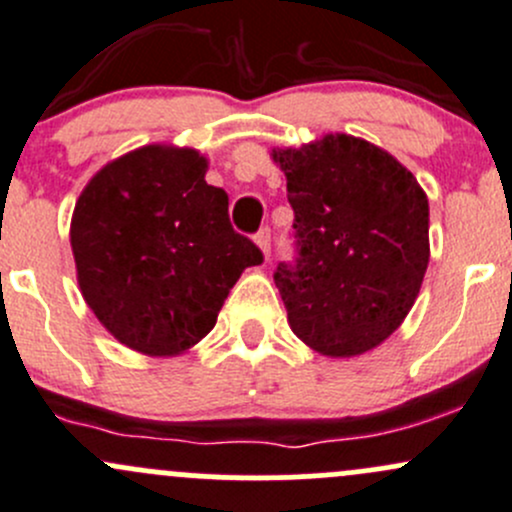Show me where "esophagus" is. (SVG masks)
Segmentation results:
<instances>
[{"instance_id":"esophagus-1","label":"esophagus","mask_w":512,"mask_h":512,"mask_svg":"<svg viewBox=\"0 0 512 512\" xmlns=\"http://www.w3.org/2000/svg\"><path fill=\"white\" fill-rule=\"evenodd\" d=\"M256 244H258V249L263 251V256H266V261H268V256H271V229H268V226H263V229L258 231Z\"/></svg>"}]
</instances>
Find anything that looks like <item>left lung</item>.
<instances>
[{"mask_svg": "<svg viewBox=\"0 0 512 512\" xmlns=\"http://www.w3.org/2000/svg\"><path fill=\"white\" fill-rule=\"evenodd\" d=\"M271 157L295 214V258L273 273L291 330L328 357L382 345L412 310L429 266L424 189L389 152L352 135Z\"/></svg>", "mask_w": 512, "mask_h": 512, "instance_id": "1", "label": "left lung"}]
</instances>
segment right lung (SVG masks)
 I'll list each match as a JSON object with an SVG mask.
<instances>
[{
  "label": "right lung",
  "instance_id": "add662e5",
  "mask_svg": "<svg viewBox=\"0 0 512 512\" xmlns=\"http://www.w3.org/2000/svg\"><path fill=\"white\" fill-rule=\"evenodd\" d=\"M192 147L145 145L108 162L78 197L71 249L88 308L130 350L197 345L261 249L236 234L229 197Z\"/></svg>",
  "mask_w": 512,
  "mask_h": 512
}]
</instances>
